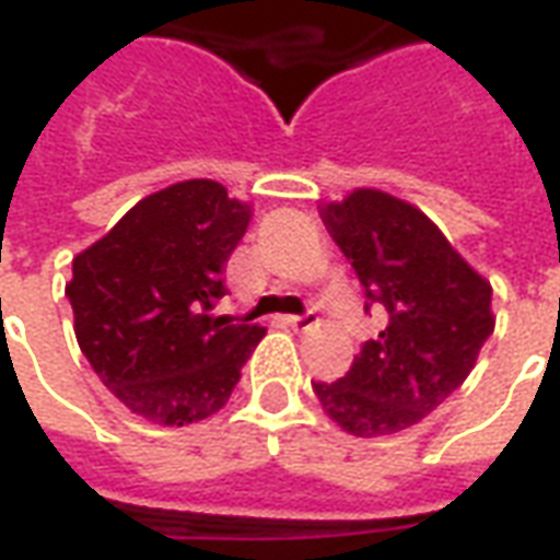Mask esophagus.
Instances as JSON below:
<instances>
[{
	"instance_id": "1",
	"label": "esophagus",
	"mask_w": 560,
	"mask_h": 560,
	"mask_svg": "<svg viewBox=\"0 0 560 560\" xmlns=\"http://www.w3.org/2000/svg\"><path fill=\"white\" fill-rule=\"evenodd\" d=\"M284 324H288L293 332H308V329L315 327V315H291L284 317Z\"/></svg>"
}]
</instances>
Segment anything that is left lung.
Masks as SVG:
<instances>
[{
    "mask_svg": "<svg viewBox=\"0 0 560 560\" xmlns=\"http://www.w3.org/2000/svg\"><path fill=\"white\" fill-rule=\"evenodd\" d=\"M387 327L365 341L351 372L315 384L341 432H405L465 384L492 336V284L450 245L422 209L381 188H353L317 209Z\"/></svg>",
    "mask_w": 560,
    "mask_h": 560,
    "instance_id": "left-lung-1",
    "label": "left lung"
}]
</instances>
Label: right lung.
I'll list each match as a JSON object with an SVG mask.
<instances>
[{"instance_id":"1","label":"right lung","mask_w":560,"mask_h":560,"mask_svg":"<svg viewBox=\"0 0 560 560\" xmlns=\"http://www.w3.org/2000/svg\"><path fill=\"white\" fill-rule=\"evenodd\" d=\"M248 221L252 203L221 183L185 179L138 200L74 257L66 296L80 351L131 413L188 425L228 405L267 336L209 315Z\"/></svg>"}]
</instances>
